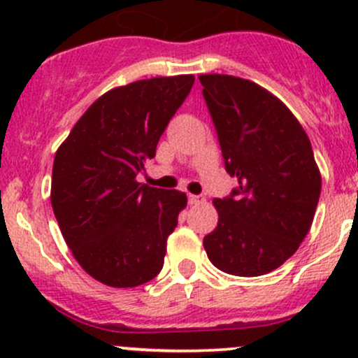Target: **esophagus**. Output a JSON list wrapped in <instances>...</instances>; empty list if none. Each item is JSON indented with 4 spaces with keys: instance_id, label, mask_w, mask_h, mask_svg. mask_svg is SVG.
Segmentation results:
<instances>
[{
    "instance_id": "obj_1",
    "label": "esophagus",
    "mask_w": 358,
    "mask_h": 358,
    "mask_svg": "<svg viewBox=\"0 0 358 358\" xmlns=\"http://www.w3.org/2000/svg\"><path fill=\"white\" fill-rule=\"evenodd\" d=\"M206 201L204 196H194V194H189V202L192 206H197V204H202V202Z\"/></svg>"
}]
</instances>
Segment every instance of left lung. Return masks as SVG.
Instances as JSON below:
<instances>
[{
    "label": "left lung",
    "mask_w": 358,
    "mask_h": 358,
    "mask_svg": "<svg viewBox=\"0 0 358 358\" xmlns=\"http://www.w3.org/2000/svg\"><path fill=\"white\" fill-rule=\"evenodd\" d=\"M225 169L239 187L213 199L218 225L204 237L216 268L256 277L279 268L303 243L320 197L308 135L268 90L229 74H201Z\"/></svg>",
    "instance_id": "8db88e82"
}]
</instances>
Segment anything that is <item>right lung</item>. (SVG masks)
Segmentation results:
<instances>
[{
  "label": "right lung",
  "instance_id": "right-lung-1",
  "mask_svg": "<svg viewBox=\"0 0 358 358\" xmlns=\"http://www.w3.org/2000/svg\"><path fill=\"white\" fill-rule=\"evenodd\" d=\"M194 79H142L103 93L57 150L50 199L60 232L81 268L106 286H142L161 272L187 196L136 175Z\"/></svg>",
  "mask_w": 358,
  "mask_h": 358
}]
</instances>
